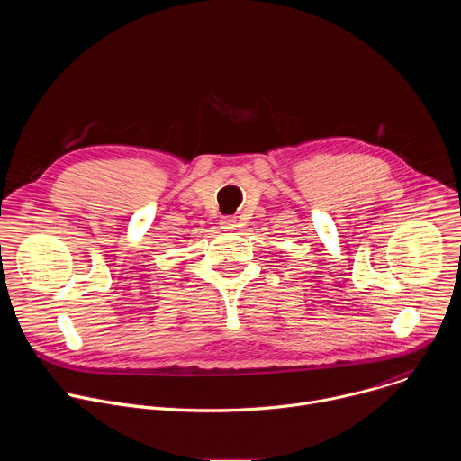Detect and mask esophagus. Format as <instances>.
<instances>
[{"label":"esophagus","instance_id":"34e87169","mask_svg":"<svg viewBox=\"0 0 461 461\" xmlns=\"http://www.w3.org/2000/svg\"><path fill=\"white\" fill-rule=\"evenodd\" d=\"M235 226H237V221L233 217H222V221H221V228L222 230L231 231V230H235Z\"/></svg>","mask_w":461,"mask_h":461}]
</instances>
